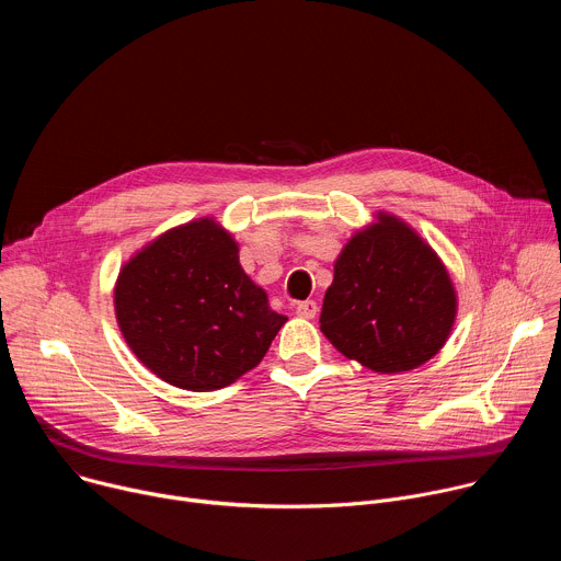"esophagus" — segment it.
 Listing matches in <instances>:
<instances>
[{"label": "esophagus", "mask_w": 561, "mask_h": 561, "mask_svg": "<svg viewBox=\"0 0 561 561\" xmlns=\"http://www.w3.org/2000/svg\"><path fill=\"white\" fill-rule=\"evenodd\" d=\"M295 314L297 317H304V319H312L317 314V304L312 299H306V301H299L295 306Z\"/></svg>", "instance_id": "obj_1"}]
</instances>
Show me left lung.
Here are the masks:
<instances>
[{"label":"left lung","instance_id":"left-lung-1","mask_svg":"<svg viewBox=\"0 0 561 561\" xmlns=\"http://www.w3.org/2000/svg\"><path fill=\"white\" fill-rule=\"evenodd\" d=\"M319 331L379 375L420 368L448 342L457 290L437 251L402 217L377 210L335 260Z\"/></svg>","mask_w":561,"mask_h":561}]
</instances>
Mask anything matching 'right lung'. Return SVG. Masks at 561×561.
<instances>
[{"mask_svg": "<svg viewBox=\"0 0 561 561\" xmlns=\"http://www.w3.org/2000/svg\"><path fill=\"white\" fill-rule=\"evenodd\" d=\"M115 319L133 355L162 381L208 392L253 370L286 314L239 264L215 217L157 234L119 268Z\"/></svg>", "mask_w": 561, "mask_h": 561, "instance_id": "right-lung-1", "label": "right lung"}]
</instances>
